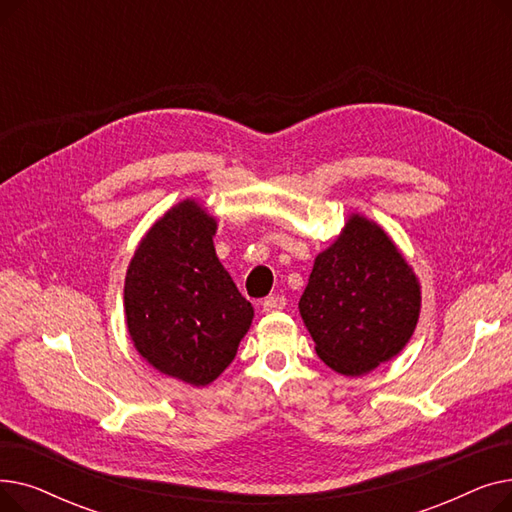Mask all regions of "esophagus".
<instances>
[{"label": "esophagus", "mask_w": 512, "mask_h": 512, "mask_svg": "<svg viewBox=\"0 0 512 512\" xmlns=\"http://www.w3.org/2000/svg\"><path fill=\"white\" fill-rule=\"evenodd\" d=\"M263 311L265 313H274V311H282L286 307V299L282 297V294H272V297H267L263 303H261Z\"/></svg>", "instance_id": "34e87169"}]
</instances>
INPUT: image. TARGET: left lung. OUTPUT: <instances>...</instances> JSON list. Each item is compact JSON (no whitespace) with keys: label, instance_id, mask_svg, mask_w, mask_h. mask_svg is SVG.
Instances as JSON below:
<instances>
[{"label":"left lung","instance_id":"left-lung-1","mask_svg":"<svg viewBox=\"0 0 512 512\" xmlns=\"http://www.w3.org/2000/svg\"><path fill=\"white\" fill-rule=\"evenodd\" d=\"M419 282L388 234L353 215L319 253L299 301L319 359L342 375H363L396 357L415 332Z\"/></svg>","mask_w":512,"mask_h":512}]
</instances>
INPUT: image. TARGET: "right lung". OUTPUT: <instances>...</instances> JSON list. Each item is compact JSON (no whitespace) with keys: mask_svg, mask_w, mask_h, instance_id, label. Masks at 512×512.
<instances>
[{"mask_svg":"<svg viewBox=\"0 0 512 512\" xmlns=\"http://www.w3.org/2000/svg\"><path fill=\"white\" fill-rule=\"evenodd\" d=\"M215 220L186 199L145 234L124 284L126 326L161 373L207 386L232 363L253 321L213 247Z\"/></svg>","mask_w":512,"mask_h":512,"instance_id":"obj_1","label":"right lung"}]
</instances>
